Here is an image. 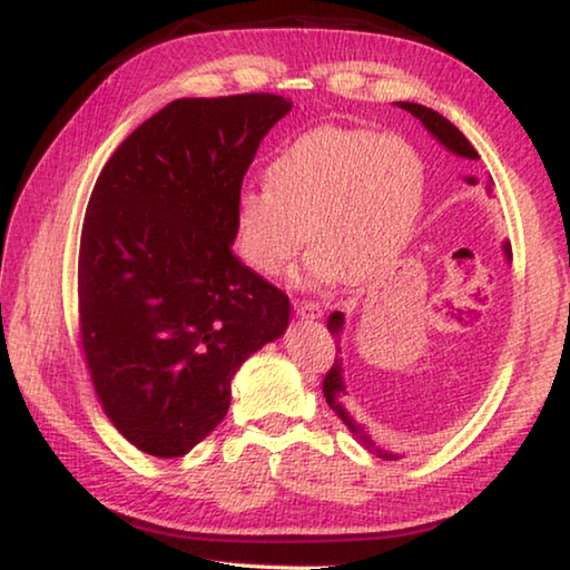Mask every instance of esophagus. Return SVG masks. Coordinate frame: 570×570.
<instances>
[{"instance_id":"34e87169","label":"esophagus","mask_w":570,"mask_h":570,"mask_svg":"<svg viewBox=\"0 0 570 570\" xmlns=\"http://www.w3.org/2000/svg\"><path fill=\"white\" fill-rule=\"evenodd\" d=\"M294 312L302 316V320H322L324 306L316 302H294Z\"/></svg>"}]
</instances>
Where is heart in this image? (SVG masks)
I'll use <instances>...</instances> for the list:
<instances>
[{"instance_id": "heart-1", "label": "heart", "mask_w": 570, "mask_h": 570, "mask_svg": "<svg viewBox=\"0 0 570 570\" xmlns=\"http://www.w3.org/2000/svg\"><path fill=\"white\" fill-rule=\"evenodd\" d=\"M422 200L424 163L407 138L314 128L272 160L266 188L238 193L236 246L254 272L274 276L308 240L298 284L356 282L400 254Z\"/></svg>"}]
</instances>
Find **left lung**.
<instances>
[{"mask_svg":"<svg viewBox=\"0 0 570 570\" xmlns=\"http://www.w3.org/2000/svg\"><path fill=\"white\" fill-rule=\"evenodd\" d=\"M397 108L412 112L414 118H417L424 128H428V132H432V138H438V142H442L450 153H455V156L460 158H468V160H478V150L470 146V140L462 135L455 125H452L448 118H442L440 112H435L432 108H424V105H417V102H397ZM468 183H472L475 186V178H465ZM503 254L510 258V244H503ZM326 330L332 332L334 340H340L342 336V330H344V314L342 312H334L330 314V322H326ZM340 350V346H336ZM324 397H326V404L340 414V420L350 428L352 435L362 442V445L374 452L377 458H384V460H400L402 455L400 452H392L384 445H380V442H374L370 430L364 428V424L356 422L350 412H346L344 407V397H346V387H344V370H342V360H334L332 370L326 372L324 377Z\"/></svg>","mask_w":570,"mask_h":570,"instance_id":"8db88e82","label":"left lung"}]
</instances>
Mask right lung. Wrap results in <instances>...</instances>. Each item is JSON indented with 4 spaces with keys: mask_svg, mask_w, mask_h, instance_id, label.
Masks as SVG:
<instances>
[{
    "mask_svg": "<svg viewBox=\"0 0 570 570\" xmlns=\"http://www.w3.org/2000/svg\"><path fill=\"white\" fill-rule=\"evenodd\" d=\"M282 95L173 100L95 183L80 238V340L120 435L180 458L226 417L230 380L288 326V296L234 256L236 198Z\"/></svg>",
    "mask_w": 570,
    "mask_h": 570,
    "instance_id": "right-lung-1",
    "label": "right lung"
}]
</instances>
